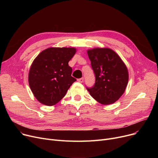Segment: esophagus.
I'll use <instances>...</instances> for the list:
<instances>
[{"instance_id": "1", "label": "esophagus", "mask_w": 158, "mask_h": 158, "mask_svg": "<svg viewBox=\"0 0 158 158\" xmlns=\"http://www.w3.org/2000/svg\"><path fill=\"white\" fill-rule=\"evenodd\" d=\"M77 81L79 82H81V83H82V82H83V81H84V78L82 77V78L78 79H77Z\"/></svg>"}]
</instances>
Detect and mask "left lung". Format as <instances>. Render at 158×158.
<instances>
[{"label": "left lung", "mask_w": 158, "mask_h": 158, "mask_svg": "<svg viewBox=\"0 0 158 158\" xmlns=\"http://www.w3.org/2000/svg\"><path fill=\"white\" fill-rule=\"evenodd\" d=\"M95 76V85L86 88L94 99L104 105L115 102L123 95L129 73L120 57L109 48H95L87 51Z\"/></svg>", "instance_id": "8db88e82"}]
</instances>
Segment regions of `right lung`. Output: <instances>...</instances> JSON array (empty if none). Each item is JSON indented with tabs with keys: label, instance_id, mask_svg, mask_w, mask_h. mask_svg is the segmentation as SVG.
<instances>
[{
	"label": "right lung",
	"instance_id": "obj_1",
	"mask_svg": "<svg viewBox=\"0 0 158 158\" xmlns=\"http://www.w3.org/2000/svg\"><path fill=\"white\" fill-rule=\"evenodd\" d=\"M75 48L50 47L33 61L29 72V85L33 95L41 104L54 106L64 97L76 81L72 77L69 61Z\"/></svg>",
	"mask_w": 158,
	"mask_h": 158
}]
</instances>
